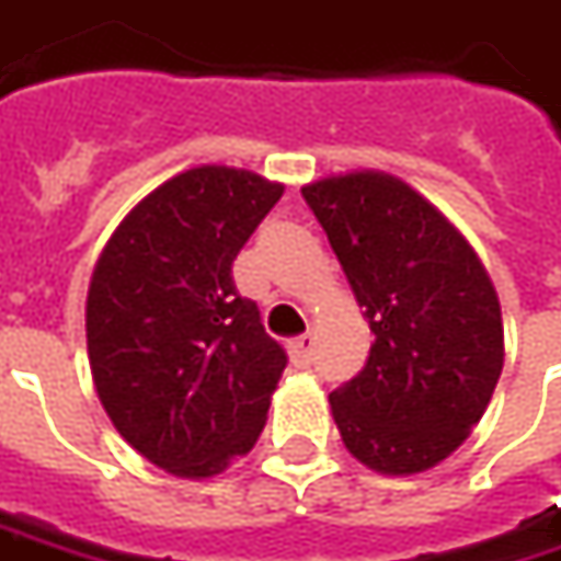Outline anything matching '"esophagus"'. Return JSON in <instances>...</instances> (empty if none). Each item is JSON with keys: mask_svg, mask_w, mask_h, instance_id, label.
Returning a JSON list of instances; mask_svg holds the SVG:
<instances>
[{"mask_svg": "<svg viewBox=\"0 0 561 561\" xmlns=\"http://www.w3.org/2000/svg\"><path fill=\"white\" fill-rule=\"evenodd\" d=\"M288 354L295 367H307L313 360V335H301L295 342H288Z\"/></svg>", "mask_w": 561, "mask_h": 561, "instance_id": "1", "label": "esophagus"}]
</instances>
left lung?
Here are the masks:
<instances>
[{
	"instance_id": "obj_1",
	"label": "left lung",
	"mask_w": 561,
	"mask_h": 561,
	"mask_svg": "<svg viewBox=\"0 0 561 561\" xmlns=\"http://www.w3.org/2000/svg\"><path fill=\"white\" fill-rule=\"evenodd\" d=\"M374 332L364 370L329 392L345 449L379 474L436 468L500 382L502 310L474 248L386 172L301 187Z\"/></svg>"
}]
</instances>
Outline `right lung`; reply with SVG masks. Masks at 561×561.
<instances>
[{
  "label": "right lung",
  "mask_w": 561,
  "mask_h": 561,
  "mask_svg": "<svg viewBox=\"0 0 561 561\" xmlns=\"http://www.w3.org/2000/svg\"><path fill=\"white\" fill-rule=\"evenodd\" d=\"M248 169L197 165L112 232L87 291V354L115 430L175 477L254 449L288 357L241 298L232 263L282 197Z\"/></svg>",
  "instance_id": "add662e5"
}]
</instances>
